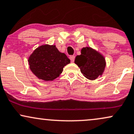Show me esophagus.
Listing matches in <instances>:
<instances>
[{
    "mask_svg": "<svg viewBox=\"0 0 134 134\" xmlns=\"http://www.w3.org/2000/svg\"><path fill=\"white\" fill-rule=\"evenodd\" d=\"M70 59L71 60L72 62H74V60H75V56L74 55H70Z\"/></svg>",
    "mask_w": 134,
    "mask_h": 134,
    "instance_id": "esophagus-1",
    "label": "esophagus"
}]
</instances>
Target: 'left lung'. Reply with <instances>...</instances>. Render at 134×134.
Here are the masks:
<instances>
[{
    "mask_svg": "<svg viewBox=\"0 0 134 134\" xmlns=\"http://www.w3.org/2000/svg\"><path fill=\"white\" fill-rule=\"evenodd\" d=\"M74 62L79 67L83 76L91 80L102 76L106 66L104 56L90 47L82 48L81 54L76 56Z\"/></svg>",
    "mask_w": 134,
    "mask_h": 134,
    "instance_id": "1",
    "label": "left lung"
}]
</instances>
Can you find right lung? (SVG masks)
I'll return each mask as SVG.
<instances>
[{
    "label": "right lung",
    "mask_w": 134,
    "mask_h": 134,
    "mask_svg": "<svg viewBox=\"0 0 134 134\" xmlns=\"http://www.w3.org/2000/svg\"><path fill=\"white\" fill-rule=\"evenodd\" d=\"M28 62L32 73L39 79L48 82L57 78L70 60L55 46L46 44L35 49Z\"/></svg>",
    "instance_id": "right-lung-1"
}]
</instances>
